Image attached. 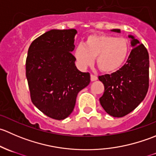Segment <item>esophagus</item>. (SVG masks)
Masks as SVG:
<instances>
[{"label":"esophagus","instance_id":"esophagus-1","mask_svg":"<svg viewBox=\"0 0 156 156\" xmlns=\"http://www.w3.org/2000/svg\"><path fill=\"white\" fill-rule=\"evenodd\" d=\"M97 77L96 76V75H92V74H91L90 75V80H91V81H97Z\"/></svg>","mask_w":156,"mask_h":156}]
</instances>
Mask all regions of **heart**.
I'll return each instance as SVG.
<instances>
[{"label":"heart","mask_w":156,"mask_h":156,"mask_svg":"<svg viewBox=\"0 0 156 156\" xmlns=\"http://www.w3.org/2000/svg\"><path fill=\"white\" fill-rule=\"evenodd\" d=\"M130 51L128 41L107 34H92L86 39L85 46L80 44L74 51L78 65L85 69L93 65L96 58L101 72L112 73L119 70L126 60Z\"/></svg>","instance_id":"heart-1"}]
</instances>
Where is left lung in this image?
I'll use <instances>...</instances> for the list:
<instances>
[{"instance_id":"left-lung-1","label":"left lung","mask_w":156,"mask_h":156,"mask_svg":"<svg viewBox=\"0 0 156 156\" xmlns=\"http://www.w3.org/2000/svg\"><path fill=\"white\" fill-rule=\"evenodd\" d=\"M112 31L120 32V29ZM128 37L133 49L126 63L111 75L99 76L105 88L100 104L108 115L116 118L123 117L137 107L149 88V53L137 39Z\"/></svg>"}]
</instances>
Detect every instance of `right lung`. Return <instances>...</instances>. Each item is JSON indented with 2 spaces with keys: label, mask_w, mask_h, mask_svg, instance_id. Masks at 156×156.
<instances>
[{
  "label": "right lung",
  "mask_w": 156,
  "mask_h": 156,
  "mask_svg": "<svg viewBox=\"0 0 156 156\" xmlns=\"http://www.w3.org/2000/svg\"><path fill=\"white\" fill-rule=\"evenodd\" d=\"M75 29H52L32 41L26 75L33 104L51 119L62 120L73 111L78 92L90 81L75 66Z\"/></svg>",
  "instance_id": "1"
}]
</instances>
